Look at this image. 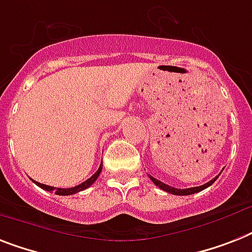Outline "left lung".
I'll list each match as a JSON object with an SVG mask.
<instances>
[{"label": "left lung", "instance_id": "left-lung-1", "mask_svg": "<svg viewBox=\"0 0 252 252\" xmlns=\"http://www.w3.org/2000/svg\"><path fill=\"white\" fill-rule=\"evenodd\" d=\"M219 176H216L215 179H212L211 181H208V183L204 184V185L195 186V188H188V189H177V188H172V186L167 185V184L161 183V181H159V180L154 179L153 176H149V177H150V180L155 184V185L158 186V188H160L161 190L167 191V193H171V194H173V195H190V194H195V193H198V191H202V190H204L206 188H208V186H211L212 184H214L215 181L218 180Z\"/></svg>", "mask_w": 252, "mask_h": 252}]
</instances>
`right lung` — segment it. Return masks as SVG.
<instances>
[{
	"label": "right lung",
	"instance_id": "1",
	"mask_svg": "<svg viewBox=\"0 0 252 252\" xmlns=\"http://www.w3.org/2000/svg\"><path fill=\"white\" fill-rule=\"evenodd\" d=\"M102 165L103 164L101 163V165H99V168H98L97 172L94 173L92 177H89L87 181H84V183H81L80 185H77V186H73V188H67V189H62V188H54V186L45 185V184H40V183H37V181H34V180H32V181H33V183L36 184L37 186H40L41 189L46 190V191H54L57 195H72V194L79 193V191H81V190L88 189L89 186L93 185V184L95 183V180L98 179L99 173L102 172Z\"/></svg>",
	"mask_w": 252,
	"mask_h": 252
}]
</instances>
